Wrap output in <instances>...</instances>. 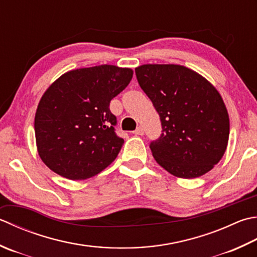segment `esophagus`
<instances>
[{"instance_id": "esophagus-1", "label": "esophagus", "mask_w": 257, "mask_h": 257, "mask_svg": "<svg viewBox=\"0 0 257 257\" xmlns=\"http://www.w3.org/2000/svg\"><path fill=\"white\" fill-rule=\"evenodd\" d=\"M144 133H145V132H144V129H143L142 127H138V128L136 129L135 132H134V134H135V135H138V136H143V135H144Z\"/></svg>"}]
</instances>
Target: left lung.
<instances>
[{
    "instance_id": "left-lung-1",
    "label": "left lung",
    "mask_w": 257,
    "mask_h": 257,
    "mask_svg": "<svg viewBox=\"0 0 257 257\" xmlns=\"http://www.w3.org/2000/svg\"><path fill=\"white\" fill-rule=\"evenodd\" d=\"M135 71L162 121L163 134L150 143L156 162L186 179L212 170L228 144L229 118L222 95L184 65L143 64Z\"/></svg>"
}]
</instances>
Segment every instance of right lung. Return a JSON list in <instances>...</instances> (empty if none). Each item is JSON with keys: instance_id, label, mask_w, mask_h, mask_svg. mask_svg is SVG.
Here are the masks:
<instances>
[{"instance_id": "right-lung-1", "label": "right lung", "mask_w": 257, "mask_h": 257, "mask_svg": "<svg viewBox=\"0 0 257 257\" xmlns=\"http://www.w3.org/2000/svg\"><path fill=\"white\" fill-rule=\"evenodd\" d=\"M134 71L111 64L71 70L50 85L38 104L34 132L40 158L64 178L83 180L117 158L123 139L114 133L110 101Z\"/></svg>"}]
</instances>
